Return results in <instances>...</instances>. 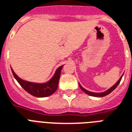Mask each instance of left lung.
Returning <instances> with one entry per match:
<instances>
[{
  "label": "left lung",
  "instance_id": "8db88e82",
  "mask_svg": "<svg viewBox=\"0 0 132 132\" xmlns=\"http://www.w3.org/2000/svg\"><path fill=\"white\" fill-rule=\"evenodd\" d=\"M122 76H123V74H122V75L121 76V77H120V79H118V82H116V84L112 86V87H111L109 89H108V90H106V91H104V92H102V93H93V92H90V91H88V90H86L85 88H83V87L79 84V85L80 88L84 91V93H86V94H88V95H90V96H94V97H104V96H105V95H109V93H111V92H112V91H113V90L116 88V87H117L118 85L120 84V81H121V79H122Z\"/></svg>",
  "mask_w": 132,
  "mask_h": 132
}]
</instances>
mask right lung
I'll return each mask as SVG.
<instances>
[{
  "label": "right lung",
  "instance_id": "1",
  "mask_svg": "<svg viewBox=\"0 0 132 132\" xmlns=\"http://www.w3.org/2000/svg\"><path fill=\"white\" fill-rule=\"evenodd\" d=\"M62 67L63 66H59L55 71L53 77L48 82L46 83H42V84L33 83V82L23 80L16 75V73L14 72L12 68H11V69H12V72L14 78L16 79L17 82H19V84L23 87L24 90L30 93V95L35 96V97H44L50 96L57 90Z\"/></svg>",
  "mask_w": 132,
  "mask_h": 132
}]
</instances>
